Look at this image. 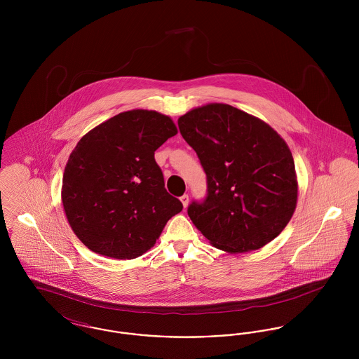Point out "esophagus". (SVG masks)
Returning a JSON list of instances; mask_svg holds the SVG:
<instances>
[{"mask_svg":"<svg viewBox=\"0 0 359 359\" xmlns=\"http://www.w3.org/2000/svg\"><path fill=\"white\" fill-rule=\"evenodd\" d=\"M180 201H182V203H183V207L186 208L188 205V202H189V198H188V195H183V196H180Z\"/></svg>","mask_w":359,"mask_h":359,"instance_id":"esophagus-1","label":"esophagus"}]
</instances>
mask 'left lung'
I'll return each instance as SVG.
<instances>
[{"label": "left lung", "mask_w": 359, "mask_h": 359, "mask_svg": "<svg viewBox=\"0 0 359 359\" xmlns=\"http://www.w3.org/2000/svg\"><path fill=\"white\" fill-rule=\"evenodd\" d=\"M207 176L203 202L188 217L227 253L261 249L294 212L297 179L287 142L266 122L226 103H208L177 120Z\"/></svg>", "instance_id": "8db88e82"}]
</instances>
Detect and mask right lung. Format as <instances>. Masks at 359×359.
I'll return each instance as SVG.
<instances>
[{
	"label": "right lung",
	"instance_id": "add662e5",
	"mask_svg": "<svg viewBox=\"0 0 359 359\" xmlns=\"http://www.w3.org/2000/svg\"><path fill=\"white\" fill-rule=\"evenodd\" d=\"M176 133L168 116L136 109L79 140L63 173L62 202L72 231L90 250L116 259L142 256L183 210L154 160Z\"/></svg>",
	"mask_w": 359,
	"mask_h": 359
}]
</instances>
